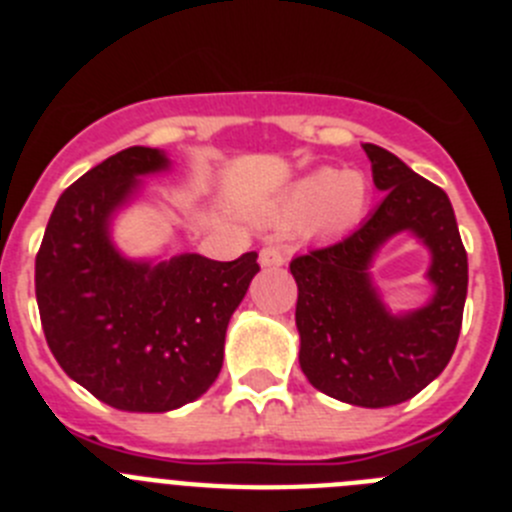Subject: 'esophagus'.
Wrapping results in <instances>:
<instances>
[{
  "instance_id": "obj_1",
  "label": "esophagus",
  "mask_w": 512,
  "mask_h": 512,
  "mask_svg": "<svg viewBox=\"0 0 512 512\" xmlns=\"http://www.w3.org/2000/svg\"><path fill=\"white\" fill-rule=\"evenodd\" d=\"M259 261H261V266H266V269H274V266H282L284 261H287V256H284L277 246H266V248H261Z\"/></svg>"
}]
</instances>
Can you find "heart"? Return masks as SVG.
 <instances>
[{
  "label": "heart",
  "instance_id": "1",
  "mask_svg": "<svg viewBox=\"0 0 512 512\" xmlns=\"http://www.w3.org/2000/svg\"><path fill=\"white\" fill-rule=\"evenodd\" d=\"M369 207V182L356 169H318L302 176L289 189L277 210L284 225H300L310 220L323 233H341L354 228Z\"/></svg>",
  "mask_w": 512,
  "mask_h": 512
}]
</instances>
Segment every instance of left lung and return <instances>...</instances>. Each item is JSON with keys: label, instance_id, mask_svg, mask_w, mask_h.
<instances>
[{"label": "left lung", "instance_id": "1", "mask_svg": "<svg viewBox=\"0 0 512 512\" xmlns=\"http://www.w3.org/2000/svg\"><path fill=\"white\" fill-rule=\"evenodd\" d=\"M384 200L343 241L297 256L300 366L315 390L359 408H390L418 395L446 369L467 300V251L454 207L441 187L415 174L395 153L364 143ZM410 229L432 251L437 295L425 308L392 316L368 277L373 253Z\"/></svg>", "mask_w": 512, "mask_h": 512}]
</instances>
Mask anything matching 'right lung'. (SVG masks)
<instances>
[{
    "instance_id": "add662e5",
    "label": "right lung",
    "mask_w": 512,
    "mask_h": 512,
    "mask_svg": "<svg viewBox=\"0 0 512 512\" xmlns=\"http://www.w3.org/2000/svg\"><path fill=\"white\" fill-rule=\"evenodd\" d=\"M166 166L158 148L133 146L89 169L58 197L35 256L48 348L84 390L130 413H166L210 390L230 315L259 271L256 251L158 264L120 256L112 212L133 197L138 176Z\"/></svg>"
}]
</instances>
